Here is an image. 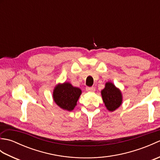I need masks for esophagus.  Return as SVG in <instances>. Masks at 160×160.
<instances>
[{
    "mask_svg": "<svg viewBox=\"0 0 160 160\" xmlns=\"http://www.w3.org/2000/svg\"><path fill=\"white\" fill-rule=\"evenodd\" d=\"M86 90H87V91H90V92H94V91H96V88L93 87H87V88H86Z\"/></svg>",
    "mask_w": 160,
    "mask_h": 160,
    "instance_id": "1",
    "label": "esophagus"
}]
</instances>
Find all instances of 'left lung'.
Masks as SVG:
<instances>
[{"label": "left lung", "mask_w": 160, "mask_h": 160, "mask_svg": "<svg viewBox=\"0 0 160 160\" xmlns=\"http://www.w3.org/2000/svg\"><path fill=\"white\" fill-rule=\"evenodd\" d=\"M101 93L105 106L108 111H113L121 105L122 93L113 83L107 82Z\"/></svg>", "instance_id": "1"}]
</instances>
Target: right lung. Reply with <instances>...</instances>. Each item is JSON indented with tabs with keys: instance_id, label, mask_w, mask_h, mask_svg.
Returning a JSON list of instances; mask_svg holds the SVG:
<instances>
[{
	"instance_id": "right-lung-1",
	"label": "right lung",
	"mask_w": 160,
	"mask_h": 160,
	"mask_svg": "<svg viewBox=\"0 0 160 160\" xmlns=\"http://www.w3.org/2000/svg\"><path fill=\"white\" fill-rule=\"evenodd\" d=\"M82 91L74 87L69 82H64L56 86L53 91L54 102L62 109L71 111L76 105L77 101Z\"/></svg>"
}]
</instances>
